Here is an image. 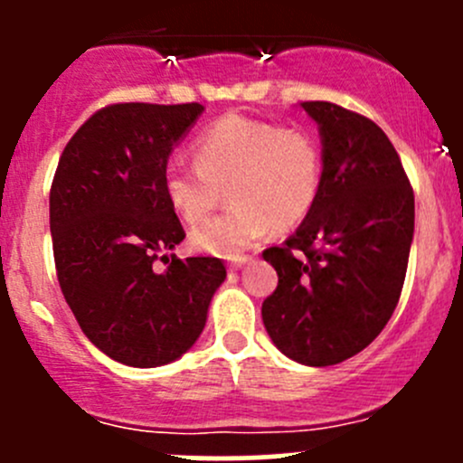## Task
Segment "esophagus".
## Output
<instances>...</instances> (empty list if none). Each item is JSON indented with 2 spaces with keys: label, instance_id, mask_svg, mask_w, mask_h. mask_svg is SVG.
<instances>
[{
  "label": "esophagus",
  "instance_id": "1",
  "mask_svg": "<svg viewBox=\"0 0 463 463\" xmlns=\"http://www.w3.org/2000/svg\"><path fill=\"white\" fill-rule=\"evenodd\" d=\"M246 261H249V258H246V255H241V258H235V260L228 261V269L237 270V269H241V266H244Z\"/></svg>",
  "mask_w": 463,
  "mask_h": 463
}]
</instances>
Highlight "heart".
Masks as SVG:
<instances>
[{"instance_id":"obj_1","label":"heart","mask_w":463,"mask_h":463,"mask_svg":"<svg viewBox=\"0 0 463 463\" xmlns=\"http://www.w3.org/2000/svg\"><path fill=\"white\" fill-rule=\"evenodd\" d=\"M197 163H167L163 193L185 223L222 203L232 208L194 228L190 244L217 258H240L270 228H291L314 208L322 179L320 145L305 129L228 114L194 141Z\"/></svg>"}]
</instances>
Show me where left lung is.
Masks as SVG:
<instances>
[{"label":"left lung","instance_id":"8db88e82","mask_svg":"<svg viewBox=\"0 0 463 463\" xmlns=\"http://www.w3.org/2000/svg\"><path fill=\"white\" fill-rule=\"evenodd\" d=\"M318 123V197L282 246L266 249L278 288L261 305L275 347L326 367L356 356L399 305L414 237V193L374 120L334 102H302Z\"/></svg>","mask_w":463,"mask_h":463}]
</instances>
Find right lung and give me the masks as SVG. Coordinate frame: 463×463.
I'll use <instances>...</instances> for the list:
<instances>
[{
  "label": "right lung",
  "instance_id": "right-lung-1",
  "mask_svg": "<svg viewBox=\"0 0 463 463\" xmlns=\"http://www.w3.org/2000/svg\"><path fill=\"white\" fill-rule=\"evenodd\" d=\"M202 114L199 102L109 105L73 134L55 170L49 213L60 288L87 338L123 365L184 356L226 279L217 258L170 255L165 270L152 266L185 237L163 172Z\"/></svg>",
  "mask_w": 463,
  "mask_h": 463
}]
</instances>
